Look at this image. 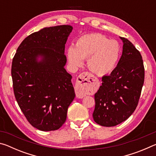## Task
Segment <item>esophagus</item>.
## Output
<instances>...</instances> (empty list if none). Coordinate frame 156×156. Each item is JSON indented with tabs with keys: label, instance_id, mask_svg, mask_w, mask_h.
Here are the masks:
<instances>
[{
	"label": "esophagus",
	"instance_id": "obj_1",
	"mask_svg": "<svg viewBox=\"0 0 156 156\" xmlns=\"http://www.w3.org/2000/svg\"><path fill=\"white\" fill-rule=\"evenodd\" d=\"M94 79L88 72H83L77 78L76 84V96L83 98L94 87Z\"/></svg>",
	"mask_w": 156,
	"mask_h": 156
}]
</instances>
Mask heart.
Instances as JSON below:
<instances>
[{
  "instance_id": "obj_1",
  "label": "heart",
  "mask_w": 156,
  "mask_h": 156,
  "mask_svg": "<svg viewBox=\"0 0 156 156\" xmlns=\"http://www.w3.org/2000/svg\"><path fill=\"white\" fill-rule=\"evenodd\" d=\"M121 47L117 41L110 40L101 34H84L76 40L74 47L67 51L69 65L73 68L80 67L87 58L89 69L98 76L112 73L119 61Z\"/></svg>"
}]
</instances>
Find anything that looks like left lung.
Here are the masks:
<instances>
[{
    "label": "left lung",
    "mask_w": 156,
    "mask_h": 156,
    "mask_svg": "<svg viewBox=\"0 0 156 156\" xmlns=\"http://www.w3.org/2000/svg\"><path fill=\"white\" fill-rule=\"evenodd\" d=\"M122 41V54L114 70L102 78V85L95 94V122L113 126L125 121L138 105L144 80L140 53L130 41Z\"/></svg>",
    "instance_id": "8db88e82"
}]
</instances>
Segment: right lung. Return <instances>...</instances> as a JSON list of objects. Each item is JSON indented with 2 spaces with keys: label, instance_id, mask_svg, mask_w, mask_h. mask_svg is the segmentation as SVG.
<instances>
[{
  "label": "right lung",
  "instance_id": "obj_1",
  "mask_svg": "<svg viewBox=\"0 0 156 156\" xmlns=\"http://www.w3.org/2000/svg\"><path fill=\"white\" fill-rule=\"evenodd\" d=\"M72 30L58 25L30 34L12 60L16 100L28 122L41 131L61 127L76 96L72 76L65 69V44Z\"/></svg>",
  "mask_w": 156,
  "mask_h": 156
}]
</instances>
